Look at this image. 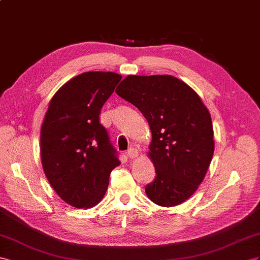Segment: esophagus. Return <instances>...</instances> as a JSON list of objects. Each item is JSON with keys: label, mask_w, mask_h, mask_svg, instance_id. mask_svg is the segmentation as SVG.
<instances>
[{"label": "esophagus", "mask_w": 260, "mask_h": 260, "mask_svg": "<svg viewBox=\"0 0 260 260\" xmlns=\"http://www.w3.org/2000/svg\"><path fill=\"white\" fill-rule=\"evenodd\" d=\"M127 154H128V157H129L131 159L137 158V157H138V150H137V148H129L128 151H127Z\"/></svg>", "instance_id": "esophagus-1"}]
</instances>
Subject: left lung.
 <instances>
[{
  "label": "left lung",
  "mask_w": 260,
  "mask_h": 260,
  "mask_svg": "<svg viewBox=\"0 0 260 260\" xmlns=\"http://www.w3.org/2000/svg\"><path fill=\"white\" fill-rule=\"evenodd\" d=\"M115 92L134 105L150 126L155 174L145 190L152 203L177 206L204 181L214 151L208 109L194 89L171 75L126 76Z\"/></svg>",
  "instance_id": "left-lung-1"
}]
</instances>
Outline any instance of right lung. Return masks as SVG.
Here are the masks:
<instances>
[{
  "label": "right lung",
  "mask_w": 260,
  "mask_h": 260,
  "mask_svg": "<svg viewBox=\"0 0 260 260\" xmlns=\"http://www.w3.org/2000/svg\"><path fill=\"white\" fill-rule=\"evenodd\" d=\"M122 76L86 72L70 79L52 97L41 126L44 174L65 203L91 208L105 196L110 173L121 165L99 121Z\"/></svg>",
  "instance_id": "right-lung-1"
}]
</instances>
